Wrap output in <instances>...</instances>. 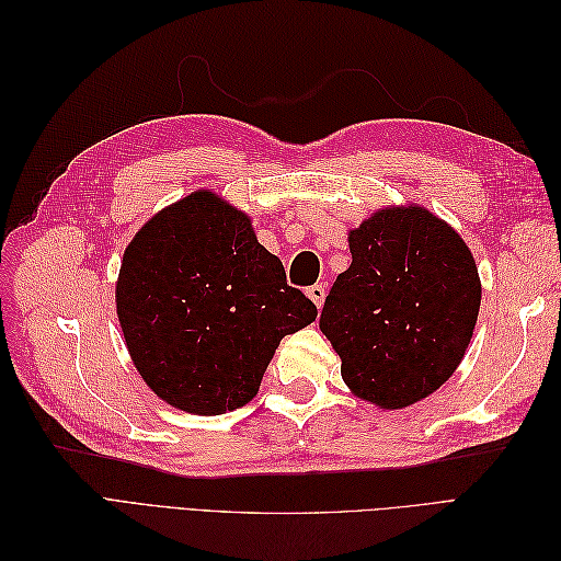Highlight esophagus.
<instances>
[{
    "label": "esophagus",
    "instance_id": "1",
    "mask_svg": "<svg viewBox=\"0 0 561 561\" xmlns=\"http://www.w3.org/2000/svg\"><path fill=\"white\" fill-rule=\"evenodd\" d=\"M307 295H309V299L316 304V307L320 309L322 307V301H325V295H328V287L325 285H313V287H309L307 290Z\"/></svg>",
    "mask_w": 561,
    "mask_h": 561
}]
</instances>
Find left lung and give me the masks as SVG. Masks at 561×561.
Returning <instances> with one entry per match:
<instances>
[{"label": "left lung", "instance_id": "1", "mask_svg": "<svg viewBox=\"0 0 561 561\" xmlns=\"http://www.w3.org/2000/svg\"><path fill=\"white\" fill-rule=\"evenodd\" d=\"M351 266L320 313L355 398L402 410L461 365L482 283L461 236L428 208H379L348 231Z\"/></svg>", "mask_w": 561, "mask_h": 561}]
</instances>
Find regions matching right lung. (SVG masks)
<instances>
[{"instance_id": "add662e5", "label": "right lung", "mask_w": 561, "mask_h": 561, "mask_svg": "<svg viewBox=\"0 0 561 561\" xmlns=\"http://www.w3.org/2000/svg\"><path fill=\"white\" fill-rule=\"evenodd\" d=\"M116 316L145 383L175 410L217 416L257 396L280 339L318 309L287 285L248 213L196 190L126 245Z\"/></svg>"}]
</instances>
